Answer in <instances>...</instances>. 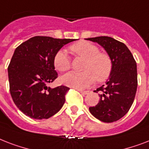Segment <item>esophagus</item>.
Segmentation results:
<instances>
[{
	"mask_svg": "<svg viewBox=\"0 0 149 149\" xmlns=\"http://www.w3.org/2000/svg\"><path fill=\"white\" fill-rule=\"evenodd\" d=\"M78 91H79L81 94H83V95H87V94H88V91H83V90H81V89H78Z\"/></svg>",
	"mask_w": 149,
	"mask_h": 149,
	"instance_id": "1",
	"label": "esophagus"
}]
</instances>
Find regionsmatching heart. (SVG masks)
I'll use <instances>...</instances> for the list:
<instances>
[{"label":"heart","instance_id":"heart-1","mask_svg":"<svg viewBox=\"0 0 149 149\" xmlns=\"http://www.w3.org/2000/svg\"><path fill=\"white\" fill-rule=\"evenodd\" d=\"M71 52L85 59L82 66L84 71L69 72L61 77V81L67 86L78 89L90 86L96 79L104 81L109 78L113 69L111 58L108 54L100 53L97 46L87 41H81L71 45ZM54 65L59 71H66L71 68V61L64 49L57 51L54 59Z\"/></svg>","mask_w":149,"mask_h":149}]
</instances>
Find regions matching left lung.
I'll use <instances>...</instances> for the list:
<instances>
[{"mask_svg":"<svg viewBox=\"0 0 149 149\" xmlns=\"http://www.w3.org/2000/svg\"><path fill=\"white\" fill-rule=\"evenodd\" d=\"M97 42L111 58L113 69L101 92L99 103L89 107L91 114L100 121L112 123L123 117L133 104L138 87L137 64L127 46L109 36L88 38Z\"/></svg>","mask_w":149,"mask_h":149,"instance_id":"left-lung-1","label":"left lung"}]
</instances>
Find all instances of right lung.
<instances>
[{
    "instance_id": "add662e5",
    "label": "right lung",
    "mask_w": 149,
    "mask_h": 149,
    "mask_svg": "<svg viewBox=\"0 0 149 149\" xmlns=\"http://www.w3.org/2000/svg\"><path fill=\"white\" fill-rule=\"evenodd\" d=\"M75 40L34 36L16 48L8 68L9 86L15 104L25 115L48 119L61 109L69 88H52L47 85L57 78L55 54Z\"/></svg>"
}]
</instances>
